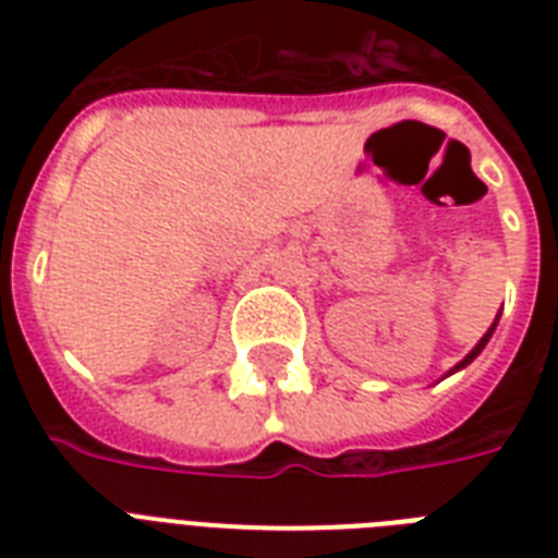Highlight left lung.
<instances>
[{
  "instance_id": "1",
  "label": "left lung",
  "mask_w": 558,
  "mask_h": 558,
  "mask_svg": "<svg viewBox=\"0 0 558 558\" xmlns=\"http://www.w3.org/2000/svg\"><path fill=\"white\" fill-rule=\"evenodd\" d=\"M495 327H498V318H495V324H493V327H489V330H486V336H484V339L477 341V344H475V350H472V353H469V356H466V359H463V362H460V365H454V367H451V373H454V371H460V367H466V365H469V362H472V359H475V356H477V353H481V350H484V348H486V341L493 339V332H495Z\"/></svg>"
}]
</instances>
